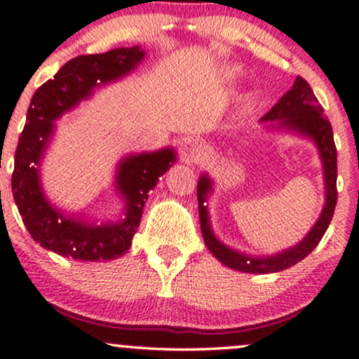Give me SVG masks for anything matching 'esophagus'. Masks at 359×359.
Segmentation results:
<instances>
[{"instance_id": "esophagus-1", "label": "esophagus", "mask_w": 359, "mask_h": 359, "mask_svg": "<svg viewBox=\"0 0 359 359\" xmlns=\"http://www.w3.org/2000/svg\"><path fill=\"white\" fill-rule=\"evenodd\" d=\"M189 155H191V158L194 160H199L205 156V147L201 145V143H192L191 147H189Z\"/></svg>"}]
</instances>
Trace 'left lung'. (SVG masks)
Masks as SVG:
<instances>
[{"instance_id": "8db88e82", "label": "left lung", "mask_w": 359, "mask_h": 359, "mask_svg": "<svg viewBox=\"0 0 359 359\" xmlns=\"http://www.w3.org/2000/svg\"><path fill=\"white\" fill-rule=\"evenodd\" d=\"M259 121L266 130H282L312 140L319 151L324 172L325 203L319 219L306 234V238H302V241H299L297 245L273 255L258 257V255L241 253V251L224 245L212 231L211 221H209L208 199L212 192L214 182L208 174L201 175L199 182H197V201H199L201 231H203L204 243L212 257L219 259L222 265L238 271H245V273H275V271L287 270L295 263L302 262L319 245L324 233L327 231L337 203V151L331 123L324 116L323 106L317 101L311 86L302 77L295 79L292 89L287 90L277 104Z\"/></svg>"}]
</instances>
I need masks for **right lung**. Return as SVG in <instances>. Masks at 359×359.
Returning a JSON list of instances; mask_svg holds the SVG:
<instances>
[{
    "mask_svg": "<svg viewBox=\"0 0 359 359\" xmlns=\"http://www.w3.org/2000/svg\"><path fill=\"white\" fill-rule=\"evenodd\" d=\"M143 59L145 50L140 45L76 57L32 97L27 125L16 147L11 189L28 233L45 250L81 262H108L125 255L142 221L148 192L175 163L174 148L123 156L114 180L119 197L125 201V216L102 224L60 211L43 192L40 163L57 119L89 100L97 88L133 72Z\"/></svg>",
    "mask_w": 359,
    "mask_h": 359,
    "instance_id": "right-lung-1",
    "label": "right lung"
}]
</instances>
